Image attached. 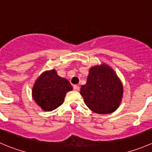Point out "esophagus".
<instances>
[{
	"instance_id": "1",
	"label": "esophagus",
	"mask_w": 152,
	"mask_h": 152,
	"mask_svg": "<svg viewBox=\"0 0 152 152\" xmlns=\"http://www.w3.org/2000/svg\"><path fill=\"white\" fill-rule=\"evenodd\" d=\"M73 89H74V91H79V89H80V88H79V85H73Z\"/></svg>"
}]
</instances>
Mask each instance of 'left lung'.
Wrapping results in <instances>:
<instances>
[{"label":"left lung","mask_w":152,"mask_h":152,"mask_svg":"<svg viewBox=\"0 0 152 152\" xmlns=\"http://www.w3.org/2000/svg\"><path fill=\"white\" fill-rule=\"evenodd\" d=\"M80 94L91 110L106 114L113 113L120 106L123 87L113 69L102 64L90 69L87 83L82 86Z\"/></svg>","instance_id":"1"}]
</instances>
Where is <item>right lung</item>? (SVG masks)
Returning a JSON list of instances; mask_svg holds the SVG:
<instances>
[{
    "label": "right lung",
    "mask_w": 152,
    "mask_h": 152,
    "mask_svg": "<svg viewBox=\"0 0 152 152\" xmlns=\"http://www.w3.org/2000/svg\"><path fill=\"white\" fill-rule=\"evenodd\" d=\"M72 89L70 82L58 76L53 69L44 72L37 79L32 88V98L42 109L51 111L62 104L66 94Z\"/></svg>",
    "instance_id": "obj_1"
}]
</instances>
